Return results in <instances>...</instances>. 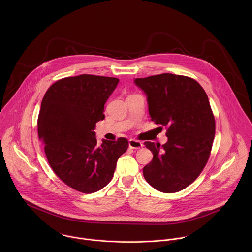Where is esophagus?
<instances>
[{
    "instance_id": "obj_1",
    "label": "esophagus",
    "mask_w": 252,
    "mask_h": 252,
    "mask_svg": "<svg viewBox=\"0 0 252 252\" xmlns=\"http://www.w3.org/2000/svg\"><path fill=\"white\" fill-rule=\"evenodd\" d=\"M143 143H141L140 141H137V140H135V139H131V140H129V146L131 147V148H134V149H138V148H141V147H143Z\"/></svg>"
}]
</instances>
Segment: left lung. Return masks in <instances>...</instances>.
Here are the masks:
<instances>
[{
    "label": "left lung",
    "instance_id": "8db88e82",
    "mask_svg": "<svg viewBox=\"0 0 252 252\" xmlns=\"http://www.w3.org/2000/svg\"><path fill=\"white\" fill-rule=\"evenodd\" d=\"M134 82L146 95L151 120L168 129L162 146L144 143L153 154L144 179L161 192H179L199 177L210 157L216 122L209 98L195 79L184 75L162 73Z\"/></svg>",
    "mask_w": 252,
    "mask_h": 252
}]
</instances>
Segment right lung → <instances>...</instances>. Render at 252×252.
Here are the masks:
<instances>
[{"mask_svg": "<svg viewBox=\"0 0 252 252\" xmlns=\"http://www.w3.org/2000/svg\"><path fill=\"white\" fill-rule=\"evenodd\" d=\"M116 77L80 74L53 83L43 96L37 119L38 139L56 176L82 193L105 187L113 177L128 141L102 140L97 144L96 123L117 86Z\"/></svg>", "mask_w": 252, "mask_h": 252, "instance_id": "add662e5", "label": "right lung"}]
</instances>
